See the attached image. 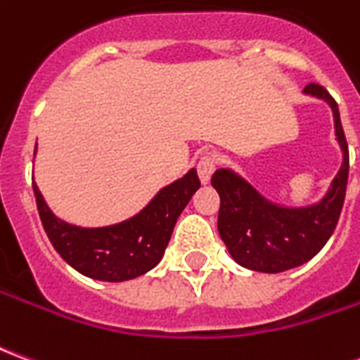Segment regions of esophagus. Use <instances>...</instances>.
I'll return each instance as SVG.
<instances>
[{
	"mask_svg": "<svg viewBox=\"0 0 360 360\" xmlns=\"http://www.w3.org/2000/svg\"><path fill=\"white\" fill-rule=\"evenodd\" d=\"M196 169H198V177L202 181V185H208L212 179V173L216 172V158L212 156V154H206L198 160V165H196Z\"/></svg>",
	"mask_w": 360,
	"mask_h": 360,
	"instance_id": "obj_1",
	"label": "esophagus"
}]
</instances>
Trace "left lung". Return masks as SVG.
I'll list each match as a JSON object with an SVG mask.
<instances>
[{"mask_svg": "<svg viewBox=\"0 0 360 360\" xmlns=\"http://www.w3.org/2000/svg\"><path fill=\"white\" fill-rule=\"evenodd\" d=\"M304 92L330 103L335 136L343 150L340 173L320 202L307 208H281L268 202L231 169H218L212 175V187L219 195V237L235 262L249 270L278 274L309 262L332 237L343 208L349 177V148L338 102L316 82L307 84Z\"/></svg>", "mask_w": 360, "mask_h": 360, "instance_id": "obj_1", "label": "left lung"}]
</instances>
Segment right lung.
<instances>
[{
    "instance_id": "add662e5",
    "label": "right lung",
    "mask_w": 360,
    "mask_h": 360,
    "mask_svg": "<svg viewBox=\"0 0 360 360\" xmlns=\"http://www.w3.org/2000/svg\"><path fill=\"white\" fill-rule=\"evenodd\" d=\"M198 187L196 169H191L185 177L162 188L131 219L86 229L56 218L32 183L38 214L53 249L82 276L102 281H127L152 270L164 257L175 221Z\"/></svg>"
}]
</instances>
